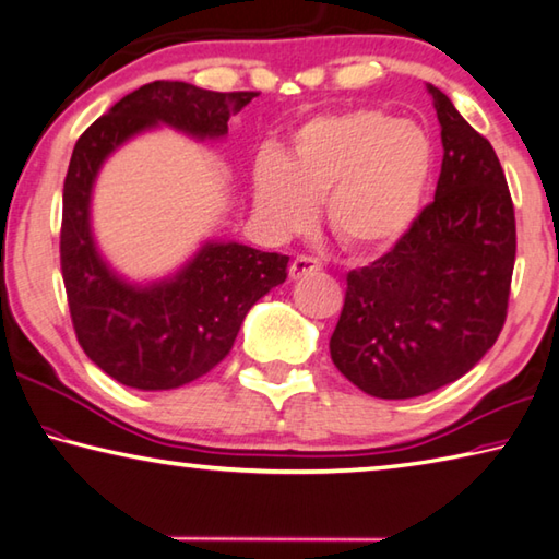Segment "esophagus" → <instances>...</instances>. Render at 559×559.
<instances>
[{"mask_svg": "<svg viewBox=\"0 0 559 559\" xmlns=\"http://www.w3.org/2000/svg\"><path fill=\"white\" fill-rule=\"evenodd\" d=\"M320 266H322V263L314 257H296V259H293L288 271H290V278L298 281L302 276H308V273L320 271Z\"/></svg>", "mask_w": 559, "mask_h": 559, "instance_id": "1", "label": "esophagus"}]
</instances>
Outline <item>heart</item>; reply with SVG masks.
Here are the masks:
<instances>
[{
  "instance_id": "heart-1",
  "label": "heart",
  "mask_w": 559,
  "mask_h": 559,
  "mask_svg": "<svg viewBox=\"0 0 559 559\" xmlns=\"http://www.w3.org/2000/svg\"><path fill=\"white\" fill-rule=\"evenodd\" d=\"M432 164L425 131L379 109L310 119L283 156L263 151L251 170L253 210L276 235H296L322 200V222L344 249L377 251L418 212Z\"/></svg>"
}]
</instances>
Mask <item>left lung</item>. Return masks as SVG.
I'll return each mask as SVG.
<instances>
[{"mask_svg":"<svg viewBox=\"0 0 559 559\" xmlns=\"http://www.w3.org/2000/svg\"><path fill=\"white\" fill-rule=\"evenodd\" d=\"M442 136L435 200L369 266L347 273L330 354L377 399H415L464 377L499 340L515 263V215L493 146L428 85Z\"/></svg>","mask_w":559,"mask_h":559,"instance_id":"1","label":"left lung"}]
</instances>
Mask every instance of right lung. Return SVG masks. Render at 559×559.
I'll return each mask as SVG.
<instances>
[{
    "instance_id": "1",
    "label": "right lung",
    "mask_w": 559,
    "mask_h": 559,
    "mask_svg": "<svg viewBox=\"0 0 559 559\" xmlns=\"http://www.w3.org/2000/svg\"><path fill=\"white\" fill-rule=\"evenodd\" d=\"M257 93H212L156 80L121 97L85 129L63 186L60 271L80 347L107 377L139 391L186 385L227 357L253 302L288 276V257L207 241L176 276L134 286L111 271L90 229L97 170L124 141L168 124L195 139L227 134Z\"/></svg>"
}]
</instances>
